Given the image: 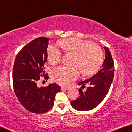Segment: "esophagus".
<instances>
[{
	"label": "esophagus",
	"instance_id": "1",
	"mask_svg": "<svg viewBox=\"0 0 132 132\" xmlns=\"http://www.w3.org/2000/svg\"><path fill=\"white\" fill-rule=\"evenodd\" d=\"M62 90H69V88L68 87H62L61 88Z\"/></svg>",
	"mask_w": 132,
	"mask_h": 132
}]
</instances>
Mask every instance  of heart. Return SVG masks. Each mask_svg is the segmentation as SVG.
Masks as SVG:
<instances>
[{
    "label": "heart",
    "instance_id": "heart-1",
    "mask_svg": "<svg viewBox=\"0 0 132 132\" xmlns=\"http://www.w3.org/2000/svg\"><path fill=\"white\" fill-rule=\"evenodd\" d=\"M66 52L75 54L74 64L80 66L85 74H92L99 69L103 62L101 49L90 41L77 38H70L59 43ZM63 51L56 44H50L47 48V59L50 63L56 64L62 60ZM79 67L60 66L53 70L52 77L57 83L66 85L80 75Z\"/></svg>",
    "mask_w": 132,
    "mask_h": 132
}]
</instances>
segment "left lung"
Wrapping results in <instances>:
<instances>
[{
  "instance_id": "left-lung-1",
  "label": "left lung",
  "mask_w": 132,
  "mask_h": 132,
  "mask_svg": "<svg viewBox=\"0 0 132 132\" xmlns=\"http://www.w3.org/2000/svg\"><path fill=\"white\" fill-rule=\"evenodd\" d=\"M104 49L105 59L100 71L88 79L78 84L82 86V89L86 84L89 86L85 92L81 88L79 89V98L70 102L71 105L76 110L88 111L94 109L103 101L109 91L114 75V64L109 49L105 47Z\"/></svg>"
}]
</instances>
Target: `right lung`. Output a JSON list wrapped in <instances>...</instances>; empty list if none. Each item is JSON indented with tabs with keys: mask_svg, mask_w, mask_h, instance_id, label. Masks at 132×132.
I'll return each instance as SVG.
<instances>
[{
	"mask_svg": "<svg viewBox=\"0 0 132 132\" xmlns=\"http://www.w3.org/2000/svg\"><path fill=\"white\" fill-rule=\"evenodd\" d=\"M49 39L39 37L21 49L16 57L13 68V85L16 96L27 110L36 114L44 113L54 105L56 94L60 86L50 84L46 87H38L41 76L48 79L45 74L44 64L47 59Z\"/></svg>",
	"mask_w": 132,
	"mask_h": 132,
	"instance_id": "add662e5",
	"label": "right lung"
}]
</instances>
